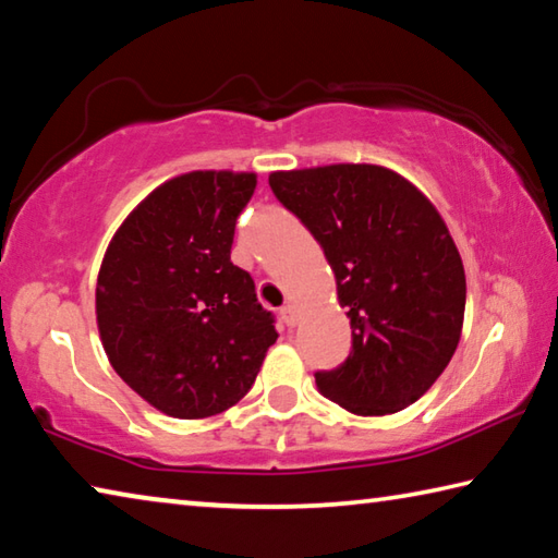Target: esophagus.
<instances>
[{"label":"esophagus","instance_id":"1","mask_svg":"<svg viewBox=\"0 0 558 558\" xmlns=\"http://www.w3.org/2000/svg\"><path fill=\"white\" fill-rule=\"evenodd\" d=\"M280 319H282V325L286 327H295V323H298V310H295V305H282L280 307Z\"/></svg>","mask_w":558,"mask_h":558}]
</instances>
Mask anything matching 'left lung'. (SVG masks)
<instances>
[{
    "mask_svg": "<svg viewBox=\"0 0 558 558\" xmlns=\"http://www.w3.org/2000/svg\"><path fill=\"white\" fill-rule=\"evenodd\" d=\"M276 199L323 245L352 325L342 364L317 389L356 415L396 413L446 369L465 315V270L426 196L391 169L272 172Z\"/></svg>",
    "mask_w": 558,
    "mask_h": 558,
    "instance_id": "1",
    "label": "left lung"
}]
</instances>
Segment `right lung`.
I'll return each mask as SVG.
<instances>
[{"mask_svg":"<svg viewBox=\"0 0 558 558\" xmlns=\"http://www.w3.org/2000/svg\"><path fill=\"white\" fill-rule=\"evenodd\" d=\"M256 174L189 172L157 186L112 235L96 315L112 369L174 418L239 403L276 344V317L231 263Z\"/></svg>","mask_w":558,"mask_h":558,"instance_id":"add662e5","label":"right lung"}]
</instances>
